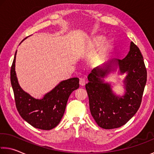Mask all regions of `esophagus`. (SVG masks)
I'll return each instance as SVG.
<instances>
[{"label": "esophagus", "instance_id": "esophagus-1", "mask_svg": "<svg viewBox=\"0 0 154 154\" xmlns=\"http://www.w3.org/2000/svg\"><path fill=\"white\" fill-rule=\"evenodd\" d=\"M79 84H80V86H85V84H86V80H85L84 78H80Z\"/></svg>", "mask_w": 154, "mask_h": 154}]
</instances>
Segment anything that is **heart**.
Masks as SVG:
<instances>
[{"instance_id":"obj_1","label":"heart","mask_w":154,"mask_h":154,"mask_svg":"<svg viewBox=\"0 0 154 154\" xmlns=\"http://www.w3.org/2000/svg\"><path fill=\"white\" fill-rule=\"evenodd\" d=\"M103 45L101 46V52H100V55L103 56L108 53V51L110 49L112 45V42L111 40H106V37L104 35H96L92 37L90 39L88 45V48L89 49H95V48H99L102 45Z\"/></svg>"}]
</instances>
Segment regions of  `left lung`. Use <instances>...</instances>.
<instances>
[{
    "mask_svg": "<svg viewBox=\"0 0 154 154\" xmlns=\"http://www.w3.org/2000/svg\"><path fill=\"white\" fill-rule=\"evenodd\" d=\"M118 69V74H126L124 80L125 93L116 95L104 78ZM86 89L92 117L101 128L110 130L125 125L140 108L147 82V70L138 47L131 42L130 51L123 60L108 61L97 67L88 77Z\"/></svg>",
    "mask_w": 154,
    "mask_h": 154,
    "instance_id": "1",
    "label": "left lung"
}]
</instances>
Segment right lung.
Here are the masks:
<instances>
[{
    "mask_svg": "<svg viewBox=\"0 0 154 154\" xmlns=\"http://www.w3.org/2000/svg\"><path fill=\"white\" fill-rule=\"evenodd\" d=\"M16 53L17 51L11 68V84L16 108L22 118L34 128L52 130L64 116L70 94L79 87V79L73 77L62 81L42 99L34 98L24 91L18 83L15 69Z\"/></svg>",
    "mask_w": 154,
    "mask_h": 154,
    "instance_id": "add662e5",
    "label": "right lung"
}]
</instances>
